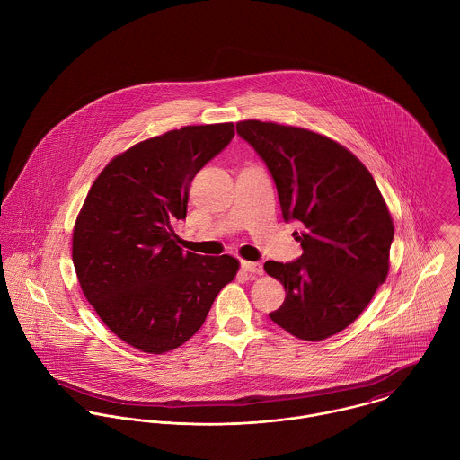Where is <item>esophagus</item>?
I'll return each instance as SVG.
<instances>
[{"label":"esophagus","instance_id":"esophagus-1","mask_svg":"<svg viewBox=\"0 0 460 460\" xmlns=\"http://www.w3.org/2000/svg\"><path fill=\"white\" fill-rule=\"evenodd\" d=\"M242 269L249 274H261L263 272V265L260 261H242Z\"/></svg>","mask_w":460,"mask_h":460}]
</instances>
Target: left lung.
<instances>
[{"label":"left lung","instance_id":"obj_1","mask_svg":"<svg viewBox=\"0 0 460 460\" xmlns=\"http://www.w3.org/2000/svg\"><path fill=\"white\" fill-rule=\"evenodd\" d=\"M236 133L270 171L286 222L302 256L267 261L284 289L269 316L289 334L320 341L347 329L367 307L389 270L394 236L389 209L367 167L338 142L309 129L243 120Z\"/></svg>","mask_w":460,"mask_h":460}]
</instances>
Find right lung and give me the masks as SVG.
Returning a JSON list of instances; mask_svg holds the SVG:
<instances>
[{"label": "right lung", "mask_w": 460, "mask_h": 460, "mask_svg": "<svg viewBox=\"0 0 460 460\" xmlns=\"http://www.w3.org/2000/svg\"><path fill=\"white\" fill-rule=\"evenodd\" d=\"M233 137V122L184 126L133 146L102 169L76 218L73 263L84 295L142 352L188 341L238 272L233 256L184 252L172 229L186 218L191 180Z\"/></svg>", "instance_id": "1"}]
</instances>
